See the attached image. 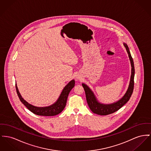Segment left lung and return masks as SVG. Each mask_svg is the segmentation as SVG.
Returning a JSON list of instances; mask_svg holds the SVG:
<instances>
[{
    "label": "left lung",
    "mask_w": 151,
    "mask_h": 151,
    "mask_svg": "<svg viewBox=\"0 0 151 151\" xmlns=\"http://www.w3.org/2000/svg\"><path fill=\"white\" fill-rule=\"evenodd\" d=\"M124 46L125 47L127 51L128 52L129 59L131 60V66H132V72H131V81L129 85V88L124 97L116 103L109 104V105H104L101 104L96 100L93 92L91 89L87 86L85 84L82 83V86L85 91L86 101L88 104L89 107L91 111L94 113L99 115H108L111 113H113L116 111L119 110L122 106H123L129 100L132 94L133 88H134V66L133 58L131 56L130 51L129 50L128 46L127 44L124 43Z\"/></svg>",
    "instance_id": "8db88e82"
}]
</instances>
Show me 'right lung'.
I'll return each mask as SVG.
<instances>
[{"mask_svg":"<svg viewBox=\"0 0 151 151\" xmlns=\"http://www.w3.org/2000/svg\"><path fill=\"white\" fill-rule=\"evenodd\" d=\"M74 85H75L74 80L71 81L64 88L58 101L55 104H54L53 105H51L50 106L44 107V108L35 107L34 106H32L30 104H29L22 97L20 93L19 92V91L18 89L17 84H15V88H16V91L20 101L31 112L38 116H55L58 114L64 109L66 104L68 95L71 90L74 88Z\"/></svg>","mask_w":151,"mask_h":151,"instance_id":"right-lung-1","label":"right lung"}]
</instances>
